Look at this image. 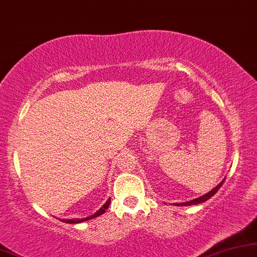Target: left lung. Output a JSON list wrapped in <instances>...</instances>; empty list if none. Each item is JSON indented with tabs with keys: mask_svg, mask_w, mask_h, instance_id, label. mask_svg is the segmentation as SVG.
Here are the masks:
<instances>
[{
	"mask_svg": "<svg viewBox=\"0 0 257 257\" xmlns=\"http://www.w3.org/2000/svg\"><path fill=\"white\" fill-rule=\"evenodd\" d=\"M224 180L225 179H223L222 180V182L221 183H218L216 187L214 188L213 190H210L209 193H207V194H204V195H202V196H200V197H197V198H194V200H191V201H188V202H182V203H176V206H184V207H188V206H193V204H200V203H203V202H206L207 200H209L210 197H213L215 194L217 193V190L220 189L221 188V186L222 184H223V182H224Z\"/></svg>",
	"mask_w": 257,
	"mask_h": 257,
	"instance_id": "8db88e82",
	"label": "left lung"
}]
</instances>
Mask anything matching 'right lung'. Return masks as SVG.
<instances>
[{
  "mask_svg": "<svg viewBox=\"0 0 257 257\" xmlns=\"http://www.w3.org/2000/svg\"><path fill=\"white\" fill-rule=\"evenodd\" d=\"M109 204H110V198H109L107 202H105L103 206H102L94 215H90V216L84 217V218H73V220H69V218H64V220H62V218H61V221L64 222V223H81V222L89 221V220H91V218H95V217L100 216V215H102V214H104L105 210L109 208Z\"/></svg>",
  "mask_w": 257,
  "mask_h": 257,
  "instance_id": "obj_1",
  "label": "right lung"
}]
</instances>
